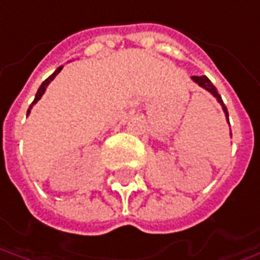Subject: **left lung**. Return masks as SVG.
<instances>
[{
  "mask_svg": "<svg viewBox=\"0 0 260 260\" xmlns=\"http://www.w3.org/2000/svg\"><path fill=\"white\" fill-rule=\"evenodd\" d=\"M191 80H193V81H194L196 84L199 85V87L205 88L206 91H209V93H210L212 95H213V97H215L216 100H217V103H219V104L222 106L224 116H226V120H228V123H229V113H228V109H226V106L223 104V100H222V97H220V95H219V93H217L216 87L212 84V81H210V80H209L206 76H200V77H198V76H193V77H191Z\"/></svg>",
  "mask_w": 260,
  "mask_h": 260,
  "instance_id": "1",
  "label": "left lung"
}]
</instances>
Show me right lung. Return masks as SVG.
<instances>
[{"instance_id":"right-lung-1","label":"right lung","mask_w":260,"mask_h":260,"mask_svg":"<svg viewBox=\"0 0 260 260\" xmlns=\"http://www.w3.org/2000/svg\"><path fill=\"white\" fill-rule=\"evenodd\" d=\"M62 67H64V66H61V67H58V69L55 70V71H54V73H53V74H51V76H50V77L43 81V84L40 85V88H38V91H37V94H36V99H34V102L31 103V106H29L28 111H27V116H28V114H29V111H31V109H32V106H34V104H36V103L38 102V100H40L41 97H43V94L45 93V90H47V87H48V84H50V83L53 81L54 78L57 77V74H58L61 70H62Z\"/></svg>"}]
</instances>
